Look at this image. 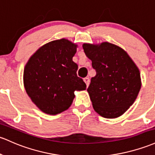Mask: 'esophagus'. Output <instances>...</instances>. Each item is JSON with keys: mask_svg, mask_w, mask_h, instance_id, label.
<instances>
[{"mask_svg": "<svg viewBox=\"0 0 155 155\" xmlns=\"http://www.w3.org/2000/svg\"><path fill=\"white\" fill-rule=\"evenodd\" d=\"M84 82H85V84H86V85H87V87H88L89 86V84H90V79L88 77H86V78H84Z\"/></svg>", "mask_w": 155, "mask_h": 155, "instance_id": "1", "label": "esophagus"}]
</instances>
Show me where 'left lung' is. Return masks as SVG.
Wrapping results in <instances>:
<instances>
[{
  "instance_id": "8db88e82",
  "label": "left lung",
  "mask_w": 155,
  "mask_h": 155,
  "mask_svg": "<svg viewBox=\"0 0 155 155\" xmlns=\"http://www.w3.org/2000/svg\"><path fill=\"white\" fill-rule=\"evenodd\" d=\"M82 47L96 72L87 88L93 109L106 118L123 115L140 90L138 68L125 51L110 42Z\"/></svg>"
}]
</instances>
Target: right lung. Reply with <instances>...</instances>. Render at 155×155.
Wrapping results in <instances>:
<instances>
[{
	"label": "right lung",
	"instance_id": "right-lung-1",
	"mask_svg": "<svg viewBox=\"0 0 155 155\" xmlns=\"http://www.w3.org/2000/svg\"><path fill=\"white\" fill-rule=\"evenodd\" d=\"M76 45L65 39L42 46L25 65L23 81L25 91L44 113L57 115L68 110L75 91L86 89L78 77L77 64L73 61Z\"/></svg>",
	"mask_w": 155,
	"mask_h": 155
}]
</instances>
